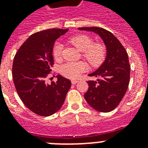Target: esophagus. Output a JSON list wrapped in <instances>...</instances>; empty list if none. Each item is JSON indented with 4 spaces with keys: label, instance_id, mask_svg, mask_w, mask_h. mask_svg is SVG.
Instances as JSON below:
<instances>
[{
    "label": "esophagus",
    "instance_id": "1",
    "mask_svg": "<svg viewBox=\"0 0 148 148\" xmlns=\"http://www.w3.org/2000/svg\"><path fill=\"white\" fill-rule=\"evenodd\" d=\"M78 81H77V80H71V83L72 84H76L77 83Z\"/></svg>",
    "mask_w": 148,
    "mask_h": 148
}]
</instances>
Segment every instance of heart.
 I'll return each instance as SVG.
<instances>
[{
  "mask_svg": "<svg viewBox=\"0 0 148 148\" xmlns=\"http://www.w3.org/2000/svg\"><path fill=\"white\" fill-rule=\"evenodd\" d=\"M69 42L74 45L80 51H83V58L88 60L92 67H97L104 61L107 54L106 47L101 43H95L90 36L79 34L72 37ZM63 45L60 42L54 44L52 49V54L56 60H60L62 57ZM88 68L84 61H68L60 66V74L68 78L74 79L83 73Z\"/></svg>",
  "mask_w": 148,
  "mask_h": 148,
  "instance_id": "b5f03b06",
  "label": "heart"
}]
</instances>
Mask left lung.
I'll return each mask as SVG.
<instances>
[{"label":"left lung","mask_w":148,"mask_h":148,"mask_svg":"<svg viewBox=\"0 0 148 148\" xmlns=\"http://www.w3.org/2000/svg\"><path fill=\"white\" fill-rule=\"evenodd\" d=\"M78 29L97 34L107 47L104 62L97 71L89 74L97 77V80L88 81L89 87L84 98L99 112H110L117 108L128 88L131 68L127 53L120 40L105 29L97 27Z\"/></svg>","instance_id":"1"}]
</instances>
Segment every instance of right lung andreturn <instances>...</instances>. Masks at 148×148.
Here are the masks:
<instances>
[{
    "label": "right lung",
    "mask_w": 148,
    "mask_h": 148,
    "mask_svg": "<svg viewBox=\"0 0 148 148\" xmlns=\"http://www.w3.org/2000/svg\"><path fill=\"white\" fill-rule=\"evenodd\" d=\"M67 31L52 28L33 34L14 58L12 77L17 94L29 110L40 116L47 117L60 110L71 86L69 79L60 75L56 82H46L53 65L54 42Z\"/></svg>",
    "instance_id": "1"
}]
</instances>
